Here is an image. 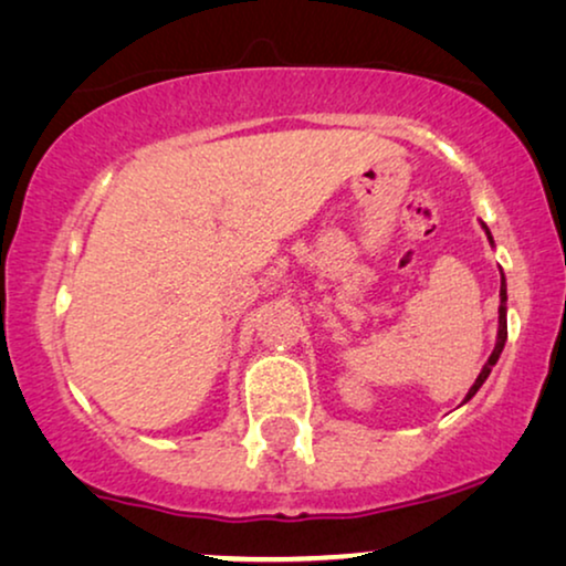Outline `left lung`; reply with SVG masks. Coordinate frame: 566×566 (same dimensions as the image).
<instances>
[{
	"mask_svg": "<svg viewBox=\"0 0 566 566\" xmlns=\"http://www.w3.org/2000/svg\"><path fill=\"white\" fill-rule=\"evenodd\" d=\"M482 229L486 231V239H490V244L494 247L492 231L486 229V223H482ZM505 343H507V283H505V273H502V270H500V324H497V343H494V350H492V355H490V360L484 363L482 374L476 376V381H474V386H471V389H469L467 399H463V405H467V401H469L471 397H474V394H476L479 389H482V384L486 381V376H490L492 368L497 366V360H500L502 347H505Z\"/></svg>",
	"mask_w": 566,
	"mask_h": 566,
	"instance_id": "obj_1",
	"label": "left lung"
}]
</instances>
